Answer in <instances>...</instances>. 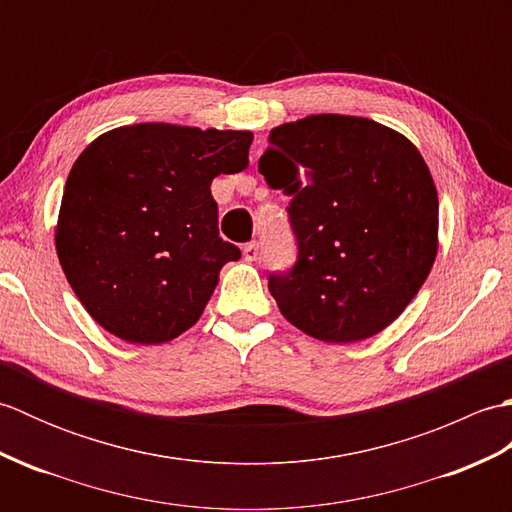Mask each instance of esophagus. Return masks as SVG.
Segmentation results:
<instances>
[{
	"label": "esophagus",
	"mask_w": 512,
	"mask_h": 512,
	"mask_svg": "<svg viewBox=\"0 0 512 512\" xmlns=\"http://www.w3.org/2000/svg\"><path fill=\"white\" fill-rule=\"evenodd\" d=\"M257 257H259V244L257 242H248L244 246V259H246V262H255Z\"/></svg>",
	"instance_id": "1"
}]
</instances>
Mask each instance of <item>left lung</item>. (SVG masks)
<instances>
[{"mask_svg": "<svg viewBox=\"0 0 512 512\" xmlns=\"http://www.w3.org/2000/svg\"><path fill=\"white\" fill-rule=\"evenodd\" d=\"M259 158L290 195L297 262L268 275L281 314L314 339L354 343L385 330L429 277L438 191L413 143L376 121L317 114L275 127Z\"/></svg>", "mask_w": 512, "mask_h": 512, "instance_id": "8db88e82", "label": "left lung"}]
</instances>
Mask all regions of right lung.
<instances>
[{"instance_id":"1","label":"right lung","mask_w":512,"mask_h":512,"mask_svg":"<svg viewBox=\"0 0 512 512\" xmlns=\"http://www.w3.org/2000/svg\"><path fill=\"white\" fill-rule=\"evenodd\" d=\"M250 132L140 123L83 149L63 189L57 255L90 317L127 343L176 339L226 262L211 182L248 165Z\"/></svg>"}]
</instances>
